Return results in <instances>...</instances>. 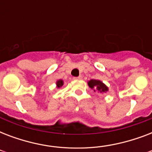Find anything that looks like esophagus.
I'll return each mask as SVG.
<instances>
[{
    "instance_id": "obj_1",
    "label": "esophagus",
    "mask_w": 152,
    "mask_h": 152,
    "mask_svg": "<svg viewBox=\"0 0 152 152\" xmlns=\"http://www.w3.org/2000/svg\"><path fill=\"white\" fill-rule=\"evenodd\" d=\"M82 78H83V77H82V76H77V77H74V79H75V80H81Z\"/></svg>"
}]
</instances>
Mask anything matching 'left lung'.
Here are the masks:
<instances>
[{
    "label": "left lung",
    "instance_id": "8db88e82",
    "mask_svg": "<svg viewBox=\"0 0 152 152\" xmlns=\"http://www.w3.org/2000/svg\"><path fill=\"white\" fill-rule=\"evenodd\" d=\"M88 83L91 89H94V91H97L100 93H106V91H108V88L106 85L99 80H91L88 81Z\"/></svg>",
    "mask_w": 152,
    "mask_h": 152
}]
</instances>
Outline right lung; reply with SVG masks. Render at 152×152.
I'll return each instance as SVG.
<instances>
[{
    "label": "right lung",
    "mask_w": 152,
    "mask_h": 152,
    "mask_svg": "<svg viewBox=\"0 0 152 152\" xmlns=\"http://www.w3.org/2000/svg\"><path fill=\"white\" fill-rule=\"evenodd\" d=\"M57 88H60L61 87H62L63 86V84H64V81L62 80H59L57 81Z\"/></svg>",
    "instance_id": "add662e5"
}]
</instances>
